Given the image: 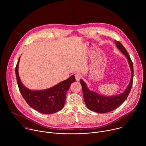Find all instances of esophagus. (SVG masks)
Listing matches in <instances>:
<instances>
[{
	"instance_id": "esophagus-1",
	"label": "esophagus",
	"mask_w": 146,
	"mask_h": 146,
	"mask_svg": "<svg viewBox=\"0 0 146 146\" xmlns=\"http://www.w3.org/2000/svg\"><path fill=\"white\" fill-rule=\"evenodd\" d=\"M75 78H76V81H78L81 78H82V75L80 74V73H76L75 74Z\"/></svg>"
}]
</instances>
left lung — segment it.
Listing matches in <instances>:
<instances>
[{
    "label": "left lung",
    "mask_w": 146,
    "mask_h": 146,
    "mask_svg": "<svg viewBox=\"0 0 146 146\" xmlns=\"http://www.w3.org/2000/svg\"><path fill=\"white\" fill-rule=\"evenodd\" d=\"M115 45L119 50L126 56L131 69L132 76L129 84L123 93L113 96H104L96 94L95 92L89 90L86 83L82 80H80V84L82 86V90L86 105L87 107L93 111L100 113H105L113 111L118 108L121 104L127 99L131 90L133 83V66L132 61L126 49L118 41H115Z\"/></svg>",
    "instance_id": "1"
}]
</instances>
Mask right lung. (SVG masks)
Returning <instances> with one entry per match:
<instances>
[{"mask_svg": "<svg viewBox=\"0 0 146 146\" xmlns=\"http://www.w3.org/2000/svg\"><path fill=\"white\" fill-rule=\"evenodd\" d=\"M19 58L15 67V74L19 90L28 105L43 114H53L64 108L66 92L71 84L76 81L74 76L49 89L43 91H32L27 88L19 79L18 75V64Z\"/></svg>", "mask_w": 146, "mask_h": 146, "instance_id": "obj_1", "label": "right lung"}]
</instances>
